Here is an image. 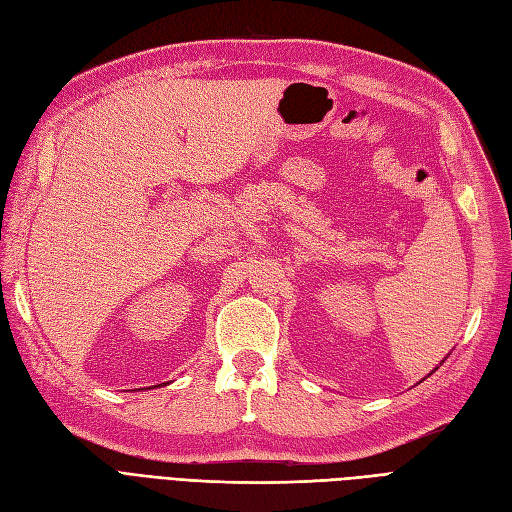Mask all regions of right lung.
<instances>
[{"label": "right lung", "instance_id": "obj_1", "mask_svg": "<svg viewBox=\"0 0 512 512\" xmlns=\"http://www.w3.org/2000/svg\"><path fill=\"white\" fill-rule=\"evenodd\" d=\"M154 387H156V385H154Z\"/></svg>", "mask_w": 512, "mask_h": 512}]
</instances>
